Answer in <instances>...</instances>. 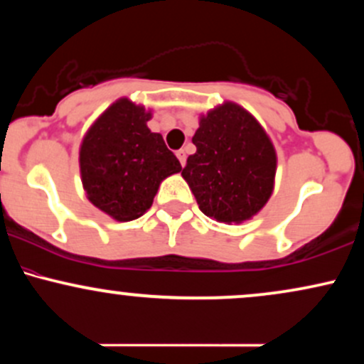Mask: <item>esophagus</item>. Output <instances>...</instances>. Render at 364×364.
I'll list each match as a JSON object with an SVG mask.
<instances>
[{"instance_id": "obj_1", "label": "esophagus", "mask_w": 364, "mask_h": 364, "mask_svg": "<svg viewBox=\"0 0 364 364\" xmlns=\"http://www.w3.org/2000/svg\"><path fill=\"white\" fill-rule=\"evenodd\" d=\"M176 157L179 159V162H181V166H185V162H186V150L185 149L176 150Z\"/></svg>"}]
</instances>
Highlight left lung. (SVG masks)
<instances>
[{"instance_id":"8db88e82","label":"left lung","mask_w":364,"mask_h":364,"mask_svg":"<svg viewBox=\"0 0 364 364\" xmlns=\"http://www.w3.org/2000/svg\"><path fill=\"white\" fill-rule=\"evenodd\" d=\"M196 152L183 178L200 210L219 223H243L265 205L274 190L277 157L258 121L237 104L225 102L200 119Z\"/></svg>"}]
</instances>
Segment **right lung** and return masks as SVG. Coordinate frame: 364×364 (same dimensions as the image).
<instances>
[{"label": "right lung", "mask_w": 364, "mask_h": 364, "mask_svg": "<svg viewBox=\"0 0 364 364\" xmlns=\"http://www.w3.org/2000/svg\"><path fill=\"white\" fill-rule=\"evenodd\" d=\"M149 119L145 107L119 99L82 141L80 173L87 196L121 223L144 215L162 179L181 171L164 139L147 128Z\"/></svg>", "instance_id": "obj_1"}]
</instances>
